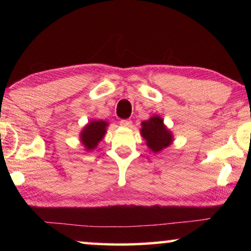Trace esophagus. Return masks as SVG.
Listing matches in <instances>:
<instances>
[{
    "label": "esophagus",
    "instance_id": "obj_1",
    "mask_svg": "<svg viewBox=\"0 0 251 251\" xmlns=\"http://www.w3.org/2000/svg\"><path fill=\"white\" fill-rule=\"evenodd\" d=\"M120 124H121L122 127H130L133 123H131V121H128V120H123V121H121Z\"/></svg>",
    "mask_w": 251,
    "mask_h": 251
}]
</instances>
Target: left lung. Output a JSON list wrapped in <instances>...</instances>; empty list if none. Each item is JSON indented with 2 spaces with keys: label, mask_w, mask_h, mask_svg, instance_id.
<instances>
[{
  "label": "left lung",
  "mask_w": 251,
  "mask_h": 251,
  "mask_svg": "<svg viewBox=\"0 0 251 251\" xmlns=\"http://www.w3.org/2000/svg\"><path fill=\"white\" fill-rule=\"evenodd\" d=\"M141 125V134L146 141V146L152 152H159L173 144L172 130L167 128L159 115H152L150 120L142 122Z\"/></svg>",
  "instance_id": "left-lung-1"
}]
</instances>
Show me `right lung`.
<instances>
[{
  "label": "right lung",
  "mask_w": 251,
  "mask_h": 251,
  "mask_svg": "<svg viewBox=\"0 0 251 251\" xmlns=\"http://www.w3.org/2000/svg\"><path fill=\"white\" fill-rule=\"evenodd\" d=\"M108 122L103 120H92L83 127L79 133V141L84 146L85 151H94L99 143L104 138L107 131Z\"/></svg>",
  "instance_id": "1"
}]
</instances>
